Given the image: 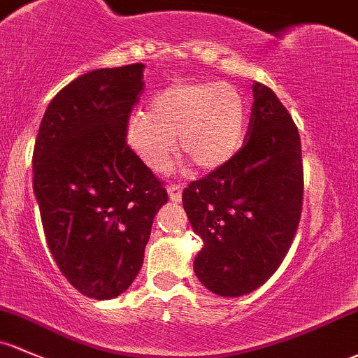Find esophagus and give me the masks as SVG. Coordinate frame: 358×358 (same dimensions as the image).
<instances>
[{"mask_svg":"<svg viewBox=\"0 0 358 358\" xmlns=\"http://www.w3.org/2000/svg\"><path fill=\"white\" fill-rule=\"evenodd\" d=\"M167 193L171 201L179 203L180 199H182V186H180V184H171V186L167 187Z\"/></svg>","mask_w":358,"mask_h":358,"instance_id":"esophagus-1","label":"esophagus"}]
</instances>
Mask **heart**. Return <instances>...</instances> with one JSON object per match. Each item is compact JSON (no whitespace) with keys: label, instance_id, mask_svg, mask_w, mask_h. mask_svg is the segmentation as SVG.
<instances>
[{"label":"heart","instance_id":"b5f03b06","mask_svg":"<svg viewBox=\"0 0 358 358\" xmlns=\"http://www.w3.org/2000/svg\"><path fill=\"white\" fill-rule=\"evenodd\" d=\"M248 103L237 88L220 82H179L165 87L136 113L126 140L148 169L164 171L178 148L199 171H213L239 150Z\"/></svg>","mask_w":358,"mask_h":358}]
</instances>
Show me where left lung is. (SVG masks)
Masks as SVG:
<instances>
[{"label":"left lung","mask_w":358,"mask_h":358,"mask_svg":"<svg viewBox=\"0 0 358 358\" xmlns=\"http://www.w3.org/2000/svg\"><path fill=\"white\" fill-rule=\"evenodd\" d=\"M252 94L244 147L182 193L189 224L203 241L194 273L222 297L249 294L278 270L302 211L297 126L271 88L256 82Z\"/></svg>","instance_id":"1"}]
</instances>
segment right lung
I'll list each match as a JSON object with an SVG mask.
<instances>
[{
  "label": "right lung",
  "mask_w": 358,
  "mask_h": 358,
  "mask_svg": "<svg viewBox=\"0 0 358 358\" xmlns=\"http://www.w3.org/2000/svg\"><path fill=\"white\" fill-rule=\"evenodd\" d=\"M145 64L101 68L68 83L42 117L34 193L49 251L80 294L107 301L143 264L167 191L126 143Z\"/></svg>",
  "instance_id": "right-lung-1"
}]
</instances>
